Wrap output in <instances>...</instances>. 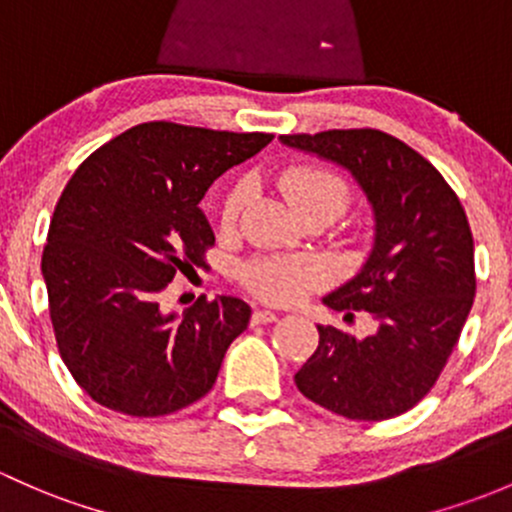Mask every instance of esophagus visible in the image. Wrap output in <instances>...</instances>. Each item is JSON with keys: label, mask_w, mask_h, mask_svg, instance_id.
<instances>
[{"label": "esophagus", "mask_w": 512, "mask_h": 512, "mask_svg": "<svg viewBox=\"0 0 512 512\" xmlns=\"http://www.w3.org/2000/svg\"><path fill=\"white\" fill-rule=\"evenodd\" d=\"M278 315L273 313V310H266V308H256L254 315H251V323L254 325H266V323H276Z\"/></svg>", "instance_id": "1"}]
</instances>
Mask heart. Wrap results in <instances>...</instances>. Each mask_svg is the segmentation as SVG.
Listing matches in <instances>:
<instances>
[{"label":"heart","mask_w":512,"mask_h":512,"mask_svg":"<svg viewBox=\"0 0 512 512\" xmlns=\"http://www.w3.org/2000/svg\"><path fill=\"white\" fill-rule=\"evenodd\" d=\"M278 189L286 194V199L300 217L325 214L328 219H335L350 204V187H347L345 179L328 167H288L278 175ZM249 199V182H236L226 192L224 204H221V229H236ZM241 278H244L249 291L271 300V303H293V300H300L305 293L313 291L315 286H320L325 271L313 258L258 256L241 268Z\"/></svg>","instance_id":"heart-1"}]
</instances>
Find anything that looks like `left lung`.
Segmentation results:
<instances>
[{"instance_id":"1","label":"left lung","mask_w":512,"mask_h":512,"mask_svg":"<svg viewBox=\"0 0 512 512\" xmlns=\"http://www.w3.org/2000/svg\"><path fill=\"white\" fill-rule=\"evenodd\" d=\"M345 167L372 204L374 246L323 303L365 310L374 333L318 325V350L295 372L310 402L357 421L399 416L429 394L461 337L476 295L473 236L456 192L429 160L382 130L281 135Z\"/></svg>"}]
</instances>
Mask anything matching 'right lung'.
<instances>
[{
    "label": "right lung",
    "mask_w": 512,
    "mask_h": 512,
    "mask_svg": "<svg viewBox=\"0 0 512 512\" xmlns=\"http://www.w3.org/2000/svg\"><path fill=\"white\" fill-rule=\"evenodd\" d=\"M271 140L157 120L98 147L68 179L41 273L63 365L93 402L165 416L214 387L249 303L219 295L177 315L160 295L179 271L207 266L204 192Z\"/></svg>",
    "instance_id": "right-lung-1"
}]
</instances>
